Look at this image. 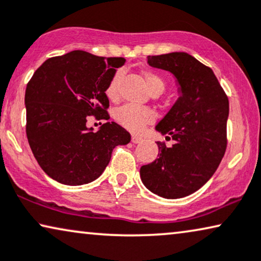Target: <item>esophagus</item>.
<instances>
[{"label":"esophagus","mask_w":261,"mask_h":261,"mask_svg":"<svg viewBox=\"0 0 261 261\" xmlns=\"http://www.w3.org/2000/svg\"><path fill=\"white\" fill-rule=\"evenodd\" d=\"M142 141V138L138 137V135H132V142L133 143H139Z\"/></svg>","instance_id":"34e87169"}]
</instances>
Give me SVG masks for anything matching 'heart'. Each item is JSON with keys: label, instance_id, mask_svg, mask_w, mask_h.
<instances>
[{"label": "heart", "instance_id": "obj_1", "mask_svg": "<svg viewBox=\"0 0 261 261\" xmlns=\"http://www.w3.org/2000/svg\"><path fill=\"white\" fill-rule=\"evenodd\" d=\"M123 75L122 69H118L113 74L111 80L108 82L106 94L109 99H115L118 96L119 84ZM146 85L152 94H161L165 90V81L160 75L154 71H145L143 73ZM115 119L121 126L132 132L141 130L147 123H150L154 120V113L149 108L141 107L137 105H123L116 109Z\"/></svg>", "mask_w": 261, "mask_h": 261}]
</instances>
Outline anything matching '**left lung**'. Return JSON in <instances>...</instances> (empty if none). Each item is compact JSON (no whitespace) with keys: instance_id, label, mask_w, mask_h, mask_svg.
<instances>
[{"instance_id":"obj_1","label":"left lung","mask_w":261,"mask_h":261,"mask_svg":"<svg viewBox=\"0 0 261 261\" xmlns=\"http://www.w3.org/2000/svg\"><path fill=\"white\" fill-rule=\"evenodd\" d=\"M149 66L176 77L181 95L155 129L174 140L158 141V159L140 168L145 186L166 199L184 198L214 174L227 147L228 97L210 67L187 53L148 56Z\"/></svg>"}]
</instances>
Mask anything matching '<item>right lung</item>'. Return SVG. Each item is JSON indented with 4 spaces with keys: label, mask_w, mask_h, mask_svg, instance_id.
I'll list each match as a JSON object with an SVG mask.
<instances>
[{
    "label": "right lung",
    "mask_w": 261,
    "mask_h": 261,
    "mask_svg": "<svg viewBox=\"0 0 261 261\" xmlns=\"http://www.w3.org/2000/svg\"><path fill=\"white\" fill-rule=\"evenodd\" d=\"M123 58H102L84 50L54 56L37 68L25 88L27 133L40 167L60 184L92 182L107 167L118 145L130 134L115 122L97 132L87 119L108 120V82Z\"/></svg>",
    "instance_id": "obj_1"
}]
</instances>
